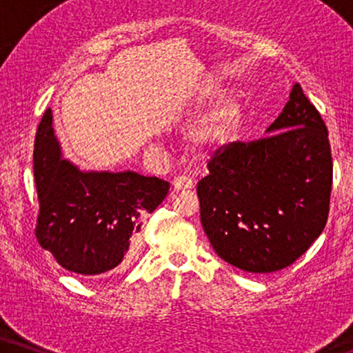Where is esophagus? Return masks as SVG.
<instances>
[{
    "label": "esophagus",
    "instance_id": "obj_1",
    "mask_svg": "<svg viewBox=\"0 0 353 353\" xmlns=\"http://www.w3.org/2000/svg\"><path fill=\"white\" fill-rule=\"evenodd\" d=\"M172 186H173V191H183V190H190L192 186V181L191 178H186V176H176L175 180L172 181Z\"/></svg>",
    "mask_w": 353,
    "mask_h": 353
}]
</instances>
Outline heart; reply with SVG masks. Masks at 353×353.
<instances>
[{
	"label": "heart",
	"instance_id": "b5f03b06",
	"mask_svg": "<svg viewBox=\"0 0 353 353\" xmlns=\"http://www.w3.org/2000/svg\"><path fill=\"white\" fill-rule=\"evenodd\" d=\"M244 103L238 96H226L191 123L186 133L188 144L202 156L225 151L238 137L244 120Z\"/></svg>",
	"mask_w": 353,
	"mask_h": 353
}]
</instances>
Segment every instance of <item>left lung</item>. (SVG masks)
Instances as JSON below:
<instances>
[{
    "label": "left lung",
    "mask_w": 353,
    "mask_h": 353,
    "mask_svg": "<svg viewBox=\"0 0 353 353\" xmlns=\"http://www.w3.org/2000/svg\"><path fill=\"white\" fill-rule=\"evenodd\" d=\"M197 183L201 223L219 257L249 273L289 267L321 234L332 185L327 130L301 85L265 138L233 143Z\"/></svg>",
    "instance_id": "1"
}]
</instances>
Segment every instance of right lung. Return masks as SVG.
<instances>
[{
	"instance_id": "obj_1",
	"label": "right lung",
	"mask_w": 353,
	"mask_h": 353,
	"mask_svg": "<svg viewBox=\"0 0 353 353\" xmlns=\"http://www.w3.org/2000/svg\"><path fill=\"white\" fill-rule=\"evenodd\" d=\"M33 175L40 201L38 243L61 267L91 278L127 267L141 219L156 210L170 190L157 176L83 170L62 157L51 109L35 137Z\"/></svg>"
}]
</instances>
